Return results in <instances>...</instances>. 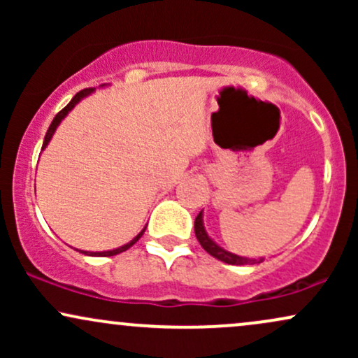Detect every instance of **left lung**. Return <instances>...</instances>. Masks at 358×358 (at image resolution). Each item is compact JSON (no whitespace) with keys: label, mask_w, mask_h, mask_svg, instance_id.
I'll return each instance as SVG.
<instances>
[{"label":"left lung","mask_w":358,"mask_h":358,"mask_svg":"<svg viewBox=\"0 0 358 358\" xmlns=\"http://www.w3.org/2000/svg\"><path fill=\"white\" fill-rule=\"evenodd\" d=\"M195 236L199 239L200 245L210 254L212 257L219 259L222 262H227V264H234V266H242V264H259V262L264 261V257H244V256H237V254L229 252L224 248H220L215 241L208 236V232L205 231V225H203V210L196 215L195 219Z\"/></svg>","instance_id":"obj_1"}]
</instances>
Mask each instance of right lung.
<instances>
[{"label": "right lung", "mask_w": 358, "mask_h": 358, "mask_svg": "<svg viewBox=\"0 0 358 358\" xmlns=\"http://www.w3.org/2000/svg\"><path fill=\"white\" fill-rule=\"evenodd\" d=\"M106 85L108 84H104L102 85V87H106ZM96 92V87H90V89H84V90H80V92H77L76 96L72 97V101L69 102L67 106H65L64 109L60 110L59 114H57L55 117H53V121H52V124H50V127H48V131H47V134H45V139H43V146H42V151L45 150V148L48 146V143L52 141V138H53V134H55V131H57V127L60 126V122L64 121L65 117L69 116V113H71V110L76 108L77 104H79V102L82 101V99H85V97L87 96H90V94H94ZM145 231H146V225L145 227H143V231L138 234L136 237H134V239H131L129 242H127V244H124V245H121V248H116V249H110V250H99V252H92V250H80V249H76V250H79L80 254H85V256H96V257H106V256H116V254H119V252H124V250H127L131 248V245L133 244H136V242L139 241V237L143 236V234H145Z\"/></svg>", "instance_id": "right-lung-1"}]
</instances>
